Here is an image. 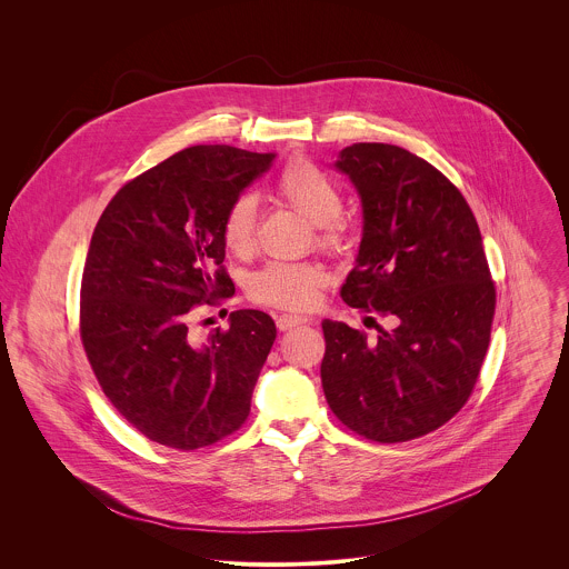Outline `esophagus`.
<instances>
[{
    "label": "esophagus",
    "instance_id": "34e87169",
    "mask_svg": "<svg viewBox=\"0 0 569 569\" xmlns=\"http://www.w3.org/2000/svg\"><path fill=\"white\" fill-rule=\"evenodd\" d=\"M309 320L307 318H302V316H293V313H282L278 320H276V326L280 328V330H291V328H296V326L307 325Z\"/></svg>",
    "mask_w": 569,
    "mask_h": 569
}]
</instances>
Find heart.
<instances>
[{"mask_svg": "<svg viewBox=\"0 0 569 569\" xmlns=\"http://www.w3.org/2000/svg\"><path fill=\"white\" fill-rule=\"evenodd\" d=\"M282 203L309 219L318 230V244L335 249L343 241V194L339 186L313 162H291L276 181ZM221 239L230 253L247 256L256 243V201L251 194L237 197L226 210ZM326 271L318 262L269 260L247 280L253 302L278 309H309L326 284Z\"/></svg>", "mask_w": 569, "mask_h": 569, "instance_id": "heart-1", "label": "heart"}]
</instances>
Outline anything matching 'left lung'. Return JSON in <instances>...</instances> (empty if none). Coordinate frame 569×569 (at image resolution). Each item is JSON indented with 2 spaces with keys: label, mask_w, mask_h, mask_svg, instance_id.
Segmentation results:
<instances>
[{
  "label": "left lung",
  "mask_w": 569,
  "mask_h": 569,
  "mask_svg": "<svg viewBox=\"0 0 569 569\" xmlns=\"http://www.w3.org/2000/svg\"><path fill=\"white\" fill-rule=\"evenodd\" d=\"M335 166L363 208L341 300L395 328L368 341L343 322H322L326 401L355 433L406 442L451 420L478 383L495 316L482 234L462 192L401 147L359 142Z\"/></svg>",
  "instance_id": "1"
}]
</instances>
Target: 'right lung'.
<instances>
[{"instance_id":"right-lung-1","label":"right lung","mask_w":569,"mask_h":569,"mask_svg":"<svg viewBox=\"0 0 569 569\" xmlns=\"http://www.w3.org/2000/svg\"><path fill=\"white\" fill-rule=\"evenodd\" d=\"M276 153L199 144L124 183L96 223L81 282L91 370L142 436L192 451L241 429L276 339L253 309L192 339V311L234 296L221 223Z\"/></svg>"}]
</instances>
